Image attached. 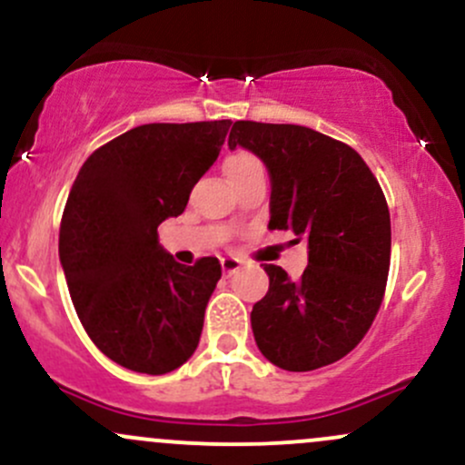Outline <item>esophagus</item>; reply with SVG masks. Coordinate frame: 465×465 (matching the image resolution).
I'll list each match as a JSON object with an SVG mask.
<instances>
[{
  "instance_id": "34e87169",
  "label": "esophagus",
  "mask_w": 465,
  "mask_h": 465,
  "mask_svg": "<svg viewBox=\"0 0 465 465\" xmlns=\"http://www.w3.org/2000/svg\"><path fill=\"white\" fill-rule=\"evenodd\" d=\"M239 268H242V259H237V257H222V271L226 272V274L237 272Z\"/></svg>"
}]
</instances>
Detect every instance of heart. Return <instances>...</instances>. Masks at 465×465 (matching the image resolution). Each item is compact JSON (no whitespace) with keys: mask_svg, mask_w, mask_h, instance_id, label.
I'll return each instance as SVG.
<instances>
[{"mask_svg":"<svg viewBox=\"0 0 465 465\" xmlns=\"http://www.w3.org/2000/svg\"><path fill=\"white\" fill-rule=\"evenodd\" d=\"M257 168H263L262 162L248 151H234L228 154L226 162H223V171H226L228 177H231V182L232 179L243 177V174L257 171Z\"/></svg>","mask_w":465,"mask_h":465,"instance_id":"1","label":"heart"}]
</instances>
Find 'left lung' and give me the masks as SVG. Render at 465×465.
<instances>
[{
  "instance_id": "obj_1",
  "label": "left lung",
  "mask_w": 465,
  "mask_h": 465,
  "mask_svg": "<svg viewBox=\"0 0 465 465\" xmlns=\"http://www.w3.org/2000/svg\"><path fill=\"white\" fill-rule=\"evenodd\" d=\"M228 146H243L271 173V231L308 242L297 282L263 263L266 297L252 306V334L274 366L308 372L339 361L366 337L391 271V213L361 154L294 124L234 122Z\"/></svg>"
}]
</instances>
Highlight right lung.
I'll return each mask as SVG.
<instances>
[{"mask_svg":"<svg viewBox=\"0 0 465 465\" xmlns=\"http://www.w3.org/2000/svg\"><path fill=\"white\" fill-rule=\"evenodd\" d=\"M231 126L143 124L99 146L74 179L59 259L84 331L128 371L166 374L197 348L222 263H177L159 246L157 226L183 213Z\"/></svg>","mask_w":465,"mask_h":465,"instance_id":"right-lung-1","label":"right lung"}]
</instances>
